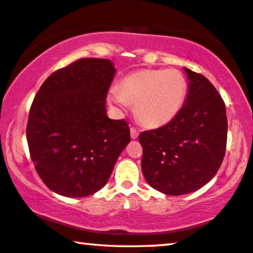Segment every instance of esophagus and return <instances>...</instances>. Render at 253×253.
I'll return each mask as SVG.
<instances>
[{"label": "esophagus", "instance_id": "1", "mask_svg": "<svg viewBox=\"0 0 253 253\" xmlns=\"http://www.w3.org/2000/svg\"><path fill=\"white\" fill-rule=\"evenodd\" d=\"M137 136H139V130L132 127V128H130V137H132L133 140H135L137 139Z\"/></svg>", "mask_w": 253, "mask_h": 253}]
</instances>
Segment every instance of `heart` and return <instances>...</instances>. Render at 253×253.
Returning a JSON list of instances; mask_svg holds the SVG:
<instances>
[{"label":"heart","mask_w":253,"mask_h":253,"mask_svg":"<svg viewBox=\"0 0 253 253\" xmlns=\"http://www.w3.org/2000/svg\"><path fill=\"white\" fill-rule=\"evenodd\" d=\"M186 81L176 69H141L110 87L107 99L118 110L135 103V113L148 127L169 124L180 112L186 97Z\"/></svg>","instance_id":"b5f03b06"}]
</instances>
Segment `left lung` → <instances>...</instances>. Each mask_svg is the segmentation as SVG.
<instances>
[{"label":"left lung","mask_w":253,"mask_h":253,"mask_svg":"<svg viewBox=\"0 0 253 253\" xmlns=\"http://www.w3.org/2000/svg\"><path fill=\"white\" fill-rule=\"evenodd\" d=\"M188 90L180 112L157 129L140 134L143 176L169 195L198 191L220 169L227 146L225 105L206 77L184 68Z\"/></svg>","instance_id":"left-lung-1"}]
</instances>
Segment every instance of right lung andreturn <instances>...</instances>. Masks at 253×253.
Returning a JSON list of instances; mask_svg holds the SVG:
<instances>
[{"instance_id":"add662e5","label":"right lung","mask_w":253,"mask_h":253,"mask_svg":"<svg viewBox=\"0 0 253 253\" xmlns=\"http://www.w3.org/2000/svg\"><path fill=\"white\" fill-rule=\"evenodd\" d=\"M116 73L111 60L81 59L53 73L36 95L26 139L37 173L55 193H96L129 143L126 121L106 114Z\"/></svg>"}]
</instances>
